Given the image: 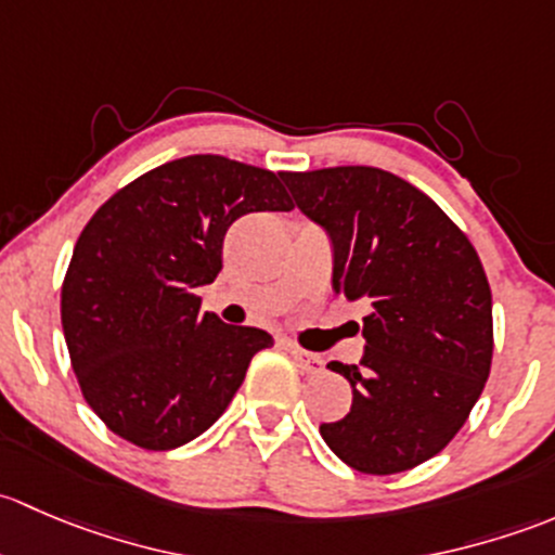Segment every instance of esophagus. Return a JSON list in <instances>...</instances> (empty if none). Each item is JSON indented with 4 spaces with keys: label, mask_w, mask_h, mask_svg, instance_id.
Listing matches in <instances>:
<instances>
[{
    "label": "esophagus",
    "mask_w": 555,
    "mask_h": 555,
    "mask_svg": "<svg viewBox=\"0 0 555 555\" xmlns=\"http://www.w3.org/2000/svg\"><path fill=\"white\" fill-rule=\"evenodd\" d=\"M288 352L296 358V363H299V369L305 374H320L323 371V358L315 356V352H307L296 345H288Z\"/></svg>",
    "instance_id": "obj_1"
}]
</instances>
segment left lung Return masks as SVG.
<instances>
[{"mask_svg":"<svg viewBox=\"0 0 555 555\" xmlns=\"http://www.w3.org/2000/svg\"><path fill=\"white\" fill-rule=\"evenodd\" d=\"M334 248V291L365 301V352L328 369L352 387L350 414L320 436L352 470L422 465L465 425L489 379L494 331L487 272L465 232L409 181L369 165L283 173Z\"/></svg>","mask_w":555,"mask_h":555,"instance_id":"1","label":"left lung"}]
</instances>
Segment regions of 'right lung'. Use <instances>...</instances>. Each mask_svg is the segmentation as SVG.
Segmentation results:
<instances>
[{"label": "right lung", "mask_w": 555, "mask_h": 555, "mask_svg": "<svg viewBox=\"0 0 555 555\" xmlns=\"http://www.w3.org/2000/svg\"><path fill=\"white\" fill-rule=\"evenodd\" d=\"M280 176L192 154L114 192L74 245L61 323L79 390L101 422L150 451L208 430L272 336L203 312L194 288L221 272L232 224L291 210Z\"/></svg>", "instance_id": "obj_1"}]
</instances>
